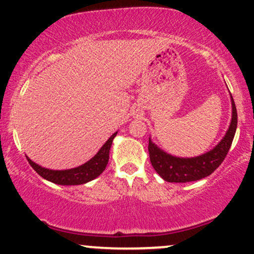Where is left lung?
<instances>
[{"label": "left lung", "instance_id": "left-lung-1", "mask_svg": "<svg viewBox=\"0 0 254 254\" xmlns=\"http://www.w3.org/2000/svg\"><path fill=\"white\" fill-rule=\"evenodd\" d=\"M233 115L230 127L226 136L214 149L197 157L182 159L172 156L165 151L160 150L149 139L148 151L151 166L162 179L168 183H189L196 182L203 178L210 176L216 168L223 162L224 157L228 154L233 138L238 125V113L234 99L232 97Z\"/></svg>", "mask_w": 254, "mask_h": 254}]
</instances>
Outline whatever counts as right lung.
Here are the masks:
<instances>
[{"label": "right lung", "mask_w": 254, "mask_h": 254, "mask_svg": "<svg viewBox=\"0 0 254 254\" xmlns=\"http://www.w3.org/2000/svg\"><path fill=\"white\" fill-rule=\"evenodd\" d=\"M117 132L113 133L112 136L107 139L101 149L98 151V154L94 157L89 160L88 162L82 166H78L76 168H71V170L65 171H52L48 168L40 167L39 165L34 164L32 160L27 157V161L30 162L34 171L43 177L44 179L49 180V182L58 184V185H81V184H86L90 180L95 179V178L100 176L103 173L105 167L109 164V154L110 148L112 145V141L115 138Z\"/></svg>", "instance_id": "obj_1"}]
</instances>
